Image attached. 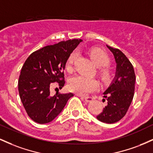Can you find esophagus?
I'll return each mask as SVG.
<instances>
[{
  "instance_id": "1",
  "label": "esophagus",
  "mask_w": 153,
  "mask_h": 153,
  "mask_svg": "<svg viewBox=\"0 0 153 153\" xmlns=\"http://www.w3.org/2000/svg\"><path fill=\"white\" fill-rule=\"evenodd\" d=\"M81 99H83L85 101H86V102H91L94 99L92 97H82V96H81Z\"/></svg>"
}]
</instances>
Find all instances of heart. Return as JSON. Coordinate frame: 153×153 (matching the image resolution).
<instances>
[{"label":"heart","instance_id":"heart-1","mask_svg":"<svg viewBox=\"0 0 153 153\" xmlns=\"http://www.w3.org/2000/svg\"><path fill=\"white\" fill-rule=\"evenodd\" d=\"M89 54L96 66L101 68V67H105L109 64V57L104 51L101 49H91L89 52ZM78 54L77 51H73L69 55L66 62V69L68 71H71L73 69V65L78 57ZM100 73H101V75L103 80H107L109 77V73L106 68H101ZM99 87V84L97 80H96L95 79L85 78L82 75H76V76L73 77L70 79L69 82H68L69 90L78 95H81V96H85V95L94 92L97 90Z\"/></svg>","mask_w":153,"mask_h":153}]
</instances>
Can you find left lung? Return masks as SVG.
Listing matches in <instances>:
<instances>
[{"label":"left lung","mask_w":153,"mask_h":153,"mask_svg":"<svg viewBox=\"0 0 153 153\" xmlns=\"http://www.w3.org/2000/svg\"><path fill=\"white\" fill-rule=\"evenodd\" d=\"M114 56L116 75L109 87L103 93L107 105L96 117L101 122L113 124L119 122L127 113L134 93L135 73L132 65L122 51L106 45Z\"/></svg>","instance_id":"obj_1"}]
</instances>
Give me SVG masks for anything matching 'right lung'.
I'll return each mask as SVG.
<instances>
[{"instance_id":"add662e5","label":"right lung","mask_w":153,"mask_h":153,"mask_svg":"<svg viewBox=\"0 0 153 153\" xmlns=\"http://www.w3.org/2000/svg\"><path fill=\"white\" fill-rule=\"evenodd\" d=\"M81 39L62 41L44 47L31 53L23 65L19 79L21 101L29 117L39 124L52 122L65 106L73 94L50 95V86L57 82L64 86L63 71L68 57Z\"/></svg>"}]
</instances>
